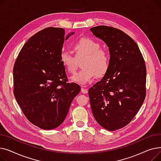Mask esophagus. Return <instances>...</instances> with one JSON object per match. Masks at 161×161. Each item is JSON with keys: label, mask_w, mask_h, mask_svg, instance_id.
<instances>
[{"label": "esophagus", "mask_w": 161, "mask_h": 161, "mask_svg": "<svg viewBox=\"0 0 161 161\" xmlns=\"http://www.w3.org/2000/svg\"><path fill=\"white\" fill-rule=\"evenodd\" d=\"M81 91L83 92L84 94H86L88 92V89L86 87V86H81Z\"/></svg>", "instance_id": "esophagus-1"}]
</instances>
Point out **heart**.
<instances>
[{
  "instance_id": "obj_1",
  "label": "heart",
  "mask_w": 161,
  "mask_h": 161,
  "mask_svg": "<svg viewBox=\"0 0 161 161\" xmlns=\"http://www.w3.org/2000/svg\"><path fill=\"white\" fill-rule=\"evenodd\" d=\"M75 56L69 52L61 54V61L66 70L73 74L76 70V58L85 57L81 64L83 69L75 74L72 80L81 84L91 81L96 77L103 78L108 73L110 58L106 51L100 49V44L96 40L81 38L72 46Z\"/></svg>"
}]
</instances>
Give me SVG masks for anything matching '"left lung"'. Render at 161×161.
<instances>
[{
    "label": "left lung",
    "instance_id": "8db88e82",
    "mask_svg": "<svg viewBox=\"0 0 161 161\" xmlns=\"http://www.w3.org/2000/svg\"><path fill=\"white\" fill-rule=\"evenodd\" d=\"M109 47L110 65L101 81L89 89L96 121L114 131L130 123L146 95V66L134 40L118 29L100 25L91 29Z\"/></svg>",
    "mask_w": 161,
    "mask_h": 161
}]
</instances>
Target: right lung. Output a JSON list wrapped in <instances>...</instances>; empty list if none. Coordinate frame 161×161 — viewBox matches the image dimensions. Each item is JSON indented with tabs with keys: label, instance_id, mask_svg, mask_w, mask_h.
<instances>
[{
	"label": "right lung",
	"instance_id": "1",
	"mask_svg": "<svg viewBox=\"0 0 161 161\" xmlns=\"http://www.w3.org/2000/svg\"><path fill=\"white\" fill-rule=\"evenodd\" d=\"M64 42L63 28L41 30L24 44L14 66L17 103L31 123L44 130L62 124L81 89L68 80L61 58Z\"/></svg>",
	"mask_w": 161,
	"mask_h": 161
}]
</instances>
